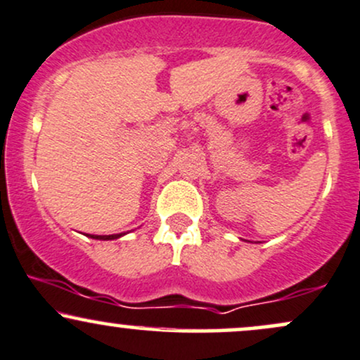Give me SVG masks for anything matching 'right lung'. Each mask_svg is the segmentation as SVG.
<instances>
[{
    "label": "right lung",
    "mask_w": 360,
    "mask_h": 360,
    "mask_svg": "<svg viewBox=\"0 0 360 360\" xmlns=\"http://www.w3.org/2000/svg\"><path fill=\"white\" fill-rule=\"evenodd\" d=\"M122 237V233L117 235H91V238H98V240H113V238Z\"/></svg>",
    "instance_id": "add662e5"
}]
</instances>
